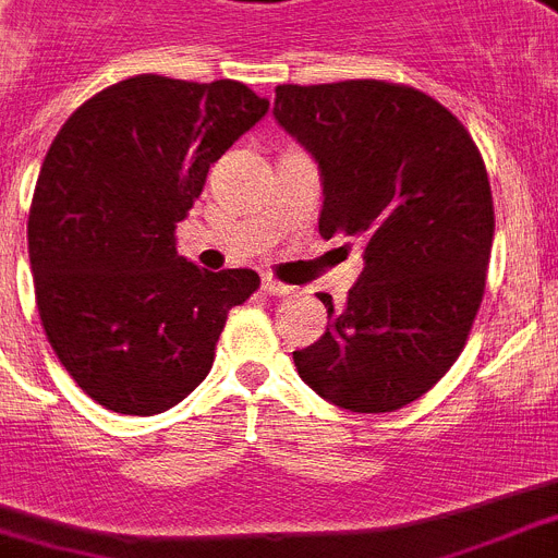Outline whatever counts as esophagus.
<instances>
[{"instance_id": "1", "label": "esophagus", "mask_w": 558, "mask_h": 558, "mask_svg": "<svg viewBox=\"0 0 558 558\" xmlns=\"http://www.w3.org/2000/svg\"><path fill=\"white\" fill-rule=\"evenodd\" d=\"M264 292L269 294V298H287V294H292L294 289L287 287V283H280V280L275 278H264Z\"/></svg>"}]
</instances>
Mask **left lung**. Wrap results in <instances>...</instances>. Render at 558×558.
Wrapping results in <instances>:
<instances>
[{
    "mask_svg": "<svg viewBox=\"0 0 558 558\" xmlns=\"http://www.w3.org/2000/svg\"><path fill=\"white\" fill-rule=\"evenodd\" d=\"M275 119L315 156L320 235L363 241V271L294 366L323 400L386 414L446 377L471 335L494 243L488 172L462 121L409 84H280Z\"/></svg>",
    "mask_w": 558,
    "mask_h": 558,
    "instance_id": "left-lung-1",
    "label": "left lung"
}]
</instances>
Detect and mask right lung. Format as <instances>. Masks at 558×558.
Segmentation results:
<instances>
[{"label": "right lung", "mask_w": 558, "mask_h": 558, "mask_svg": "<svg viewBox=\"0 0 558 558\" xmlns=\"http://www.w3.org/2000/svg\"><path fill=\"white\" fill-rule=\"evenodd\" d=\"M269 110L246 84L124 78L78 107L41 163L27 252L41 326L84 395L153 416L201 386L232 306L260 278L207 271L175 227L207 172Z\"/></svg>", "instance_id": "1"}]
</instances>
